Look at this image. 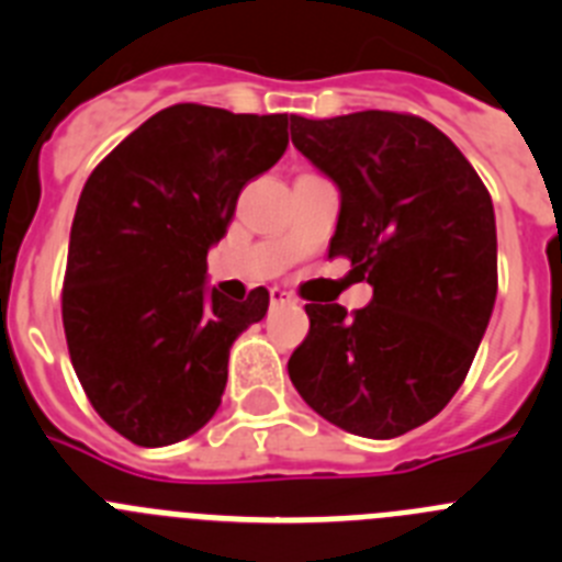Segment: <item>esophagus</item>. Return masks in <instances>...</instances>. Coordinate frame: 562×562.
Returning a JSON list of instances; mask_svg holds the SVG:
<instances>
[{"label":"esophagus","mask_w":562,"mask_h":562,"mask_svg":"<svg viewBox=\"0 0 562 562\" xmlns=\"http://www.w3.org/2000/svg\"><path fill=\"white\" fill-rule=\"evenodd\" d=\"M270 304L272 306H286V304H292V295H290V292H284V290H278V286H272Z\"/></svg>","instance_id":"obj_1"}]
</instances>
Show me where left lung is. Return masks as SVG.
<instances>
[{"label": "left lung", "mask_w": 562, "mask_h": 562, "mask_svg": "<svg viewBox=\"0 0 562 562\" xmlns=\"http://www.w3.org/2000/svg\"><path fill=\"white\" fill-rule=\"evenodd\" d=\"M292 143L340 191L329 258L374 290L355 315L306 304L286 371L315 414L366 439L434 419L459 391L493 317L498 238L475 168L434 123L396 112L310 121Z\"/></svg>", "instance_id": "obj_1"}]
</instances>
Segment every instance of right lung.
<instances>
[{
  "label": "right lung",
  "mask_w": 562,
  "mask_h": 562,
  "mask_svg": "<svg viewBox=\"0 0 562 562\" xmlns=\"http://www.w3.org/2000/svg\"><path fill=\"white\" fill-rule=\"evenodd\" d=\"M286 114L177 103L151 114L92 171L69 231L64 331L92 408L140 448L205 428L222 405L236 337L270 292L207 286L241 188L290 143Z\"/></svg>",
  "instance_id": "right-lung-1"
}]
</instances>
